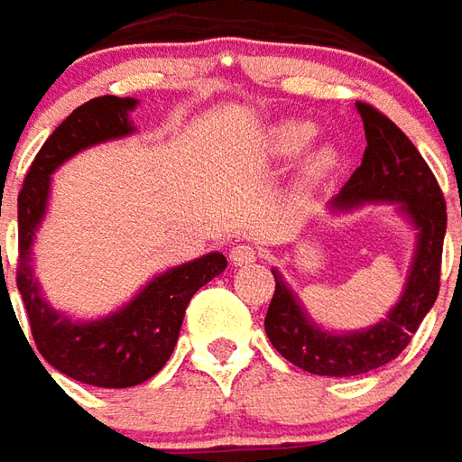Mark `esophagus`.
I'll return each mask as SVG.
<instances>
[{
	"instance_id": "obj_1",
	"label": "esophagus",
	"mask_w": 462,
	"mask_h": 462,
	"mask_svg": "<svg viewBox=\"0 0 462 462\" xmlns=\"http://www.w3.org/2000/svg\"><path fill=\"white\" fill-rule=\"evenodd\" d=\"M228 259H231V264L234 267H246V264H254L256 262V249L249 246V244H236L231 254H228Z\"/></svg>"
}]
</instances>
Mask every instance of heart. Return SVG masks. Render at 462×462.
Returning a JSON list of instances; mask_svg holds the SVG:
<instances>
[{"label":"heart","mask_w":462,"mask_h":462,"mask_svg":"<svg viewBox=\"0 0 462 462\" xmlns=\"http://www.w3.org/2000/svg\"><path fill=\"white\" fill-rule=\"evenodd\" d=\"M318 137V126L305 119H284L274 124L267 134V152L274 160H295L312 144ZM338 167V150L333 144H323L318 150L308 152L300 178L305 185L323 182L333 170Z\"/></svg>","instance_id":"heart-1"}]
</instances>
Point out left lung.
I'll return each mask as SVG.
<instances>
[{
  "mask_svg": "<svg viewBox=\"0 0 462 462\" xmlns=\"http://www.w3.org/2000/svg\"><path fill=\"white\" fill-rule=\"evenodd\" d=\"M356 108L366 129V152L351 180L330 198L328 210L338 216L368 203H389L411 226L414 254L404 290L392 310L379 323L358 330H336L318 323L280 269H272L277 287L264 330L290 364L318 376H358L394 361L440 292L442 241L448 228L440 185L397 124L368 104H356Z\"/></svg>",
  "mask_w": 462,
  "mask_h": 462,
  "instance_id": "obj_1",
  "label": "left lung"
}]
</instances>
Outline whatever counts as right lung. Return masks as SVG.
<instances>
[{
	"label": "right lung",
	"mask_w": 462,
	"mask_h": 462,
	"mask_svg": "<svg viewBox=\"0 0 462 462\" xmlns=\"http://www.w3.org/2000/svg\"><path fill=\"white\" fill-rule=\"evenodd\" d=\"M137 104L132 96H98L76 108L37 152L17 198V290L37 351L55 371L101 389L137 386L165 366L180 336L190 297L226 269L224 254H203L193 262L160 272L122 308L91 320L70 318L42 295V284L35 277L32 244L48 213L52 172L79 152L134 134L137 126L129 114Z\"/></svg>",
	"instance_id": "obj_1"
}]
</instances>
